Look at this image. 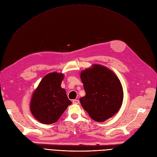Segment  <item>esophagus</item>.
Masks as SVG:
<instances>
[{
    "instance_id": "esophagus-1",
    "label": "esophagus",
    "mask_w": 157,
    "mask_h": 157,
    "mask_svg": "<svg viewBox=\"0 0 157 157\" xmlns=\"http://www.w3.org/2000/svg\"><path fill=\"white\" fill-rule=\"evenodd\" d=\"M73 104H78L79 103V100H78V99H73Z\"/></svg>"
}]
</instances>
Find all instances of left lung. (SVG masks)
<instances>
[{"label":"left lung","mask_w":157,"mask_h":157,"mask_svg":"<svg viewBox=\"0 0 157 157\" xmlns=\"http://www.w3.org/2000/svg\"><path fill=\"white\" fill-rule=\"evenodd\" d=\"M86 96L80 99L82 107L93 120L104 122L119 110L123 90L119 79L112 71L94 65L80 74Z\"/></svg>","instance_id":"left-lung-1"}]
</instances>
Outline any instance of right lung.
<instances>
[{"instance_id":"1","label":"right lung","mask_w":157,"mask_h":157,"mask_svg":"<svg viewBox=\"0 0 157 157\" xmlns=\"http://www.w3.org/2000/svg\"><path fill=\"white\" fill-rule=\"evenodd\" d=\"M63 79V74L49 73L41 80L33 94L31 111L42 124H49L58 121L71 104L65 89L61 87Z\"/></svg>"}]
</instances>
